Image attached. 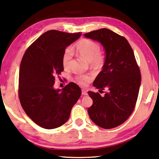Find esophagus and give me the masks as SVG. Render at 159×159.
I'll return each mask as SVG.
<instances>
[{
  "instance_id": "esophagus-1",
  "label": "esophagus",
  "mask_w": 159,
  "mask_h": 159,
  "mask_svg": "<svg viewBox=\"0 0 159 159\" xmlns=\"http://www.w3.org/2000/svg\"><path fill=\"white\" fill-rule=\"evenodd\" d=\"M82 94L83 95H88V92L85 89H82Z\"/></svg>"
}]
</instances>
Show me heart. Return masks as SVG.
Returning a JSON list of instances; mask_svg holds the SVG:
<instances>
[{
    "label": "heart",
    "mask_w": 159,
    "mask_h": 159,
    "mask_svg": "<svg viewBox=\"0 0 159 159\" xmlns=\"http://www.w3.org/2000/svg\"><path fill=\"white\" fill-rule=\"evenodd\" d=\"M77 53L89 62L92 67H99L102 65L103 59L100 53V47L97 43L92 40L83 39L76 45ZM74 56V51L71 48L66 49L62 56V65L64 67H67ZM78 83L81 85H85L91 80V76L88 74H80L76 76Z\"/></svg>",
    "instance_id": "obj_1"
}]
</instances>
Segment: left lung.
<instances>
[{"instance_id":"8db88e82","label":"left lung","mask_w":159,"mask_h":159,"mask_svg":"<svg viewBox=\"0 0 159 159\" xmlns=\"http://www.w3.org/2000/svg\"><path fill=\"white\" fill-rule=\"evenodd\" d=\"M84 36L99 42L105 52L102 70L93 85L107 92L102 97L88 91L93 101L88 109L89 116L103 129L116 127L131 115L139 92L141 76L134 51L125 37L107 28L89 32Z\"/></svg>"}]
</instances>
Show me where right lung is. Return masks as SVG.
<instances>
[{
  "instance_id": "right-lung-1",
  "label": "right lung",
  "mask_w": 159,
  "mask_h": 159,
  "mask_svg": "<svg viewBox=\"0 0 159 159\" xmlns=\"http://www.w3.org/2000/svg\"><path fill=\"white\" fill-rule=\"evenodd\" d=\"M81 33L51 30L38 37L24 53L19 69V97L23 109L41 127L52 129L67 122L81 89L70 83L54 88L55 76L64 70L62 56Z\"/></svg>"
}]
</instances>
